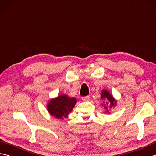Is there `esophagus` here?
Returning <instances> with one entry per match:
<instances>
[{"label": "esophagus", "instance_id": "34e87169", "mask_svg": "<svg viewBox=\"0 0 156 156\" xmlns=\"http://www.w3.org/2000/svg\"><path fill=\"white\" fill-rule=\"evenodd\" d=\"M82 100L83 101H88L90 100V97L89 96H85V97H82Z\"/></svg>", "mask_w": 156, "mask_h": 156}]
</instances>
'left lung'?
<instances>
[{
    "instance_id": "left-lung-1",
    "label": "left lung",
    "mask_w": 156,
    "mask_h": 156,
    "mask_svg": "<svg viewBox=\"0 0 156 156\" xmlns=\"http://www.w3.org/2000/svg\"><path fill=\"white\" fill-rule=\"evenodd\" d=\"M101 99H105L106 101V102L105 103V109H106L107 112H109L108 108H112L116 105L115 98L112 97V96L107 90H102L101 93Z\"/></svg>"
}]
</instances>
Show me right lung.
I'll return each mask as SVG.
<instances>
[{"label":"right lung","mask_w":156,"mask_h":156,"mask_svg":"<svg viewBox=\"0 0 156 156\" xmlns=\"http://www.w3.org/2000/svg\"><path fill=\"white\" fill-rule=\"evenodd\" d=\"M76 103L75 98H69L66 95H60L52 99L48 103V110L54 117L64 119L68 117Z\"/></svg>","instance_id":"right-lung-1"}]
</instances>
